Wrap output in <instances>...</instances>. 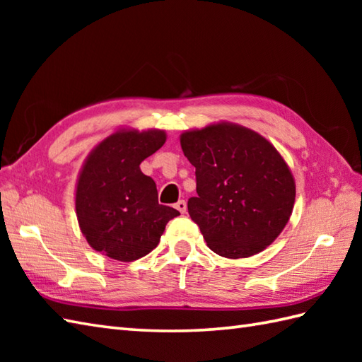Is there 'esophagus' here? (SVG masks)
<instances>
[{
	"mask_svg": "<svg viewBox=\"0 0 362 362\" xmlns=\"http://www.w3.org/2000/svg\"><path fill=\"white\" fill-rule=\"evenodd\" d=\"M174 209H177L180 213H185V211H187V202H185V201L175 202V204H174Z\"/></svg>",
	"mask_w": 362,
	"mask_h": 362,
	"instance_id": "34e87169",
	"label": "esophagus"
}]
</instances>
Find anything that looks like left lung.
Masks as SVG:
<instances>
[{
    "label": "left lung",
    "mask_w": 362,
    "mask_h": 362,
    "mask_svg": "<svg viewBox=\"0 0 362 362\" xmlns=\"http://www.w3.org/2000/svg\"><path fill=\"white\" fill-rule=\"evenodd\" d=\"M180 144L196 168L188 213L206 245L226 258L266 249L288 224L296 199L280 153L253 130L224 122L182 134Z\"/></svg>",
    "instance_id": "left-lung-1"
}]
</instances>
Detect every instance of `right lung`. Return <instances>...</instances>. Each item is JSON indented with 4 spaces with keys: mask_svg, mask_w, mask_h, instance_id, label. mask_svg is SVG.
I'll return each mask as SVG.
<instances>
[{
    "mask_svg": "<svg viewBox=\"0 0 362 362\" xmlns=\"http://www.w3.org/2000/svg\"><path fill=\"white\" fill-rule=\"evenodd\" d=\"M165 141L163 130L117 132L88 156L76 189V213L95 250L119 261L141 258L180 214L158 204L156 182L140 169Z\"/></svg>",
    "mask_w": 362,
    "mask_h": 362,
    "instance_id": "add662e5",
    "label": "right lung"
}]
</instances>
